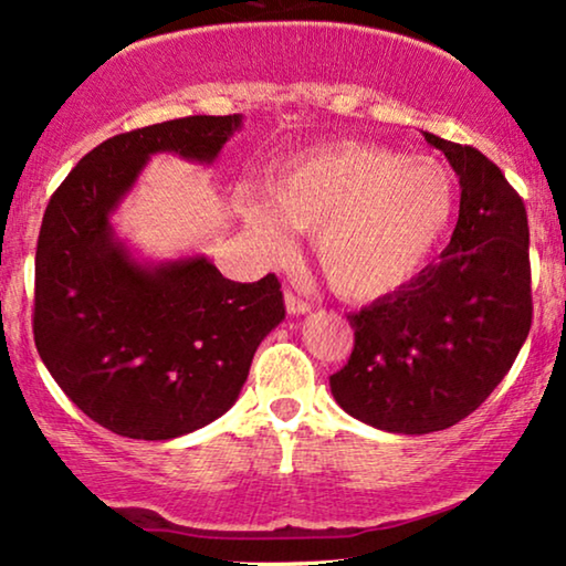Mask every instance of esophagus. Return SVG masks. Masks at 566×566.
Here are the masks:
<instances>
[{
    "instance_id": "esophagus-1",
    "label": "esophagus",
    "mask_w": 566,
    "mask_h": 566,
    "mask_svg": "<svg viewBox=\"0 0 566 566\" xmlns=\"http://www.w3.org/2000/svg\"><path fill=\"white\" fill-rule=\"evenodd\" d=\"M285 312L293 314V316H296V314H308V312H312V304H306L304 298H298L296 293L289 291V293H285Z\"/></svg>"
}]
</instances>
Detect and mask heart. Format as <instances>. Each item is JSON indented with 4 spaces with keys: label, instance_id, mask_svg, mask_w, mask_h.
I'll list each match as a JSON object with an SVG mask.
<instances>
[{
    "label": "heart",
    "instance_id": "b5f03b06",
    "mask_svg": "<svg viewBox=\"0 0 566 566\" xmlns=\"http://www.w3.org/2000/svg\"><path fill=\"white\" fill-rule=\"evenodd\" d=\"M455 208L451 172L436 159L376 144H335L293 159L268 198L247 196L242 216L270 250L291 229L314 234L324 281L343 298L374 301L424 268Z\"/></svg>",
    "mask_w": 566,
    "mask_h": 566
}]
</instances>
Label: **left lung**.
Segmentation results:
<instances>
[{
	"instance_id": "left-lung-1",
	"label": "left lung",
	"mask_w": 566,
	"mask_h": 566,
	"mask_svg": "<svg viewBox=\"0 0 566 566\" xmlns=\"http://www.w3.org/2000/svg\"><path fill=\"white\" fill-rule=\"evenodd\" d=\"M461 182L459 221L440 262L399 291L347 314L350 358L329 376L355 420L424 436L469 417L528 337V213L502 169L474 146L424 134Z\"/></svg>"
}]
</instances>
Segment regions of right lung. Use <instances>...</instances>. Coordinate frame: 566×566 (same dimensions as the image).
Listing matches in <instances>:
<instances>
[{"mask_svg": "<svg viewBox=\"0 0 566 566\" xmlns=\"http://www.w3.org/2000/svg\"><path fill=\"white\" fill-rule=\"evenodd\" d=\"M239 126L242 115H190L107 138L45 206L35 347L66 397L115 436L169 440L213 422L285 316L273 273L234 283L206 258L142 265L111 227L151 154L211 165Z\"/></svg>", "mask_w": 566, "mask_h": 566, "instance_id": "1", "label": "right lung"}]
</instances>
